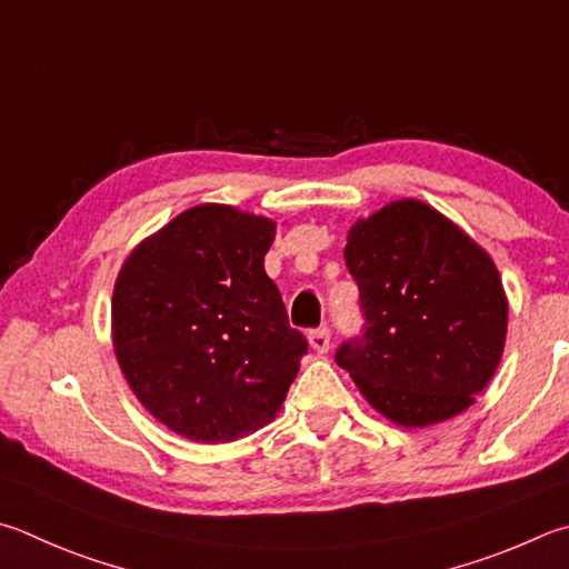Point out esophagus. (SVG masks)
Returning a JSON list of instances; mask_svg holds the SVG:
<instances>
[{"label":"esophagus","mask_w":569,"mask_h":569,"mask_svg":"<svg viewBox=\"0 0 569 569\" xmlns=\"http://www.w3.org/2000/svg\"><path fill=\"white\" fill-rule=\"evenodd\" d=\"M308 340H311L313 350H318V353H326L328 346H330V330L323 326V328H316L308 333Z\"/></svg>","instance_id":"34e87169"}]
</instances>
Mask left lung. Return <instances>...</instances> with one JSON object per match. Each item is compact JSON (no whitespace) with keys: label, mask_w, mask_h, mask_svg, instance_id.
<instances>
[{"label":"left lung","mask_w":569,"mask_h":569,"mask_svg":"<svg viewBox=\"0 0 569 569\" xmlns=\"http://www.w3.org/2000/svg\"><path fill=\"white\" fill-rule=\"evenodd\" d=\"M360 333L336 350L366 400L398 426L458 416L500 363L508 301L490 256L420 201H396L348 233Z\"/></svg>","instance_id":"left-lung-1"}]
</instances>
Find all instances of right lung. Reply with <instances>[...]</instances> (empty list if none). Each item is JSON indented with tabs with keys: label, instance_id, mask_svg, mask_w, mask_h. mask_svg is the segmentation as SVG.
<instances>
[{
	"label": "right lung",
	"instance_id": "obj_1",
	"mask_svg": "<svg viewBox=\"0 0 569 569\" xmlns=\"http://www.w3.org/2000/svg\"><path fill=\"white\" fill-rule=\"evenodd\" d=\"M276 223L231 206L183 211L133 251L113 286V350L153 418L201 442L266 426L308 340L263 256Z\"/></svg>",
	"mask_w": 569,
	"mask_h": 569
}]
</instances>
